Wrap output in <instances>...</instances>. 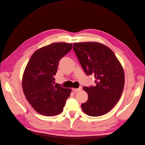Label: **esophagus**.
Segmentation results:
<instances>
[{"instance_id":"1","label":"esophagus","mask_w":145,"mask_h":145,"mask_svg":"<svg viewBox=\"0 0 145 145\" xmlns=\"http://www.w3.org/2000/svg\"><path fill=\"white\" fill-rule=\"evenodd\" d=\"M82 90V87H79L78 88H73L72 91L75 93H77V92H79Z\"/></svg>"}]
</instances>
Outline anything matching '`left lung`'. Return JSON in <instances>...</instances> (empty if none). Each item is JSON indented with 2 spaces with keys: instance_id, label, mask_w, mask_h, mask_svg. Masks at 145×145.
<instances>
[{
  "instance_id": "8db88e82",
  "label": "left lung",
  "mask_w": 145,
  "mask_h": 145,
  "mask_svg": "<svg viewBox=\"0 0 145 145\" xmlns=\"http://www.w3.org/2000/svg\"><path fill=\"white\" fill-rule=\"evenodd\" d=\"M73 49L84 71L93 75L96 86L83 88L88 99L82 104L86 114L103 116L119 100L125 84L123 68L110 48L94 42L74 43Z\"/></svg>"
}]
</instances>
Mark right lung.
<instances>
[{"mask_svg":"<svg viewBox=\"0 0 145 145\" xmlns=\"http://www.w3.org/2000/svg\"><path fill=\"white\" fill-rule=\"evenodd\" d=\"M72 43L58 42L35 51L27 65L22 77L26 99L38 113L46 116L59 114L63 110L71 89L55 83L60 60L69 52Z\"/></svg>","mask_w":145,"mask_h":145,"instance_id":"obj_1","label":"right lung"}]
</instances>
